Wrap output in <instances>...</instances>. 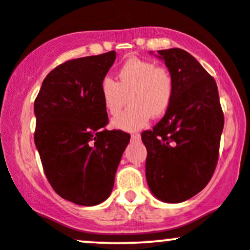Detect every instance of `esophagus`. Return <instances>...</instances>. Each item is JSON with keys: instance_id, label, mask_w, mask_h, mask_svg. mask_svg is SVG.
<instances>
[{"instance_id": "esophagus-1", "label": "esophagus", "mask_w": 250, "mask_h": 250, "mask_svg": "<svg viewBox=\"0 0 250 250\" xmlns=\"http://www.w3.org/2000/svg\"><path fill=\"white\" fill-rule=\"evenodd\" d=\"M140 140H141V135H140V134H133V135H131V141H133V142H137V141H140Z\"/></svg>"}]
</instances>
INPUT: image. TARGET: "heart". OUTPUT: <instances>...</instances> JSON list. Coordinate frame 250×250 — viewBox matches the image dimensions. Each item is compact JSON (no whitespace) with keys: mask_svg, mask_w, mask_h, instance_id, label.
<instances>
[{"mask_svg":"<svg viewBox=\"0 0 250 250\" xmlns=\"http://www.w3.org/2000/svg\"><path fill=\"white\" fill-rule=\"evenodd\" d=\"M175 95V79L167 67L149 60L130 57L119 68L116 81L104 77L100 96L104 110L115 116L129 101V107L113 120V127L137 131L150 117H161L170 108Z\"/></svg>","mask_w":250,"mask_h":250,"instance_id":"heart-1","label":"heart"}]
</instances>
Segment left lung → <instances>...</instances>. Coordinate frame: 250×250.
<instances>
[{
    "instance_id": "1",
    "label": "left lung",
    "mask_w": 250,
    "mask_h": 250,
    "mask_svg": "<svg viewBox=\"0 0 250 250\" xmlns=\"http://www.w3.org/2000/svg\"><path fill=\"white\" fill-rule=\"evenodd\" d=\"M157 53L173 74L175 95L161 121L141 134L146 177L157 199L179 203L200 193L213 176L225 116L216 82L194 56L180 48Z\"/></svg>"
}]
</instances>
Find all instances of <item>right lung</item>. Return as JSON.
Listing matches in <instances>:
<instances>
[{
	"mask_svg": "<svg viewBox=\"0 0 250 250\" xmlns=\"http://www.w3.org/2000/svg\"><path fill=\"white\" fill-rule=\"evenodd\" d=\"M116 59L111 50L61 63L43 80L34 140L43 171L62 199L96 206L110 195L130 135L107 130L100 84Z\"/></svg>",
	"mask_w": 250,
	"mask_h": 250,
	"instance_id": "right-lung-1",
	"label": "right lung"
}]
</instances>
